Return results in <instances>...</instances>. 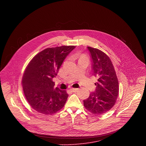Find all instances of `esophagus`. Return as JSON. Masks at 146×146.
<instances>
[{
    "label": "esophagus",
    "mask_w": 146,
    "mask_h": 146,
    "mask_svg": "<svg viewBox=\"0 0 146 146\" xmlns=\"http://www.w3.org/2000/svg\"><path fill=\"white\" fill-rule=\"evenodd\" d=\"M77 90H78V88H72L70 89V91H72V92H76Z\"/></svg>",
    "instance_id": "1"
}]
</instances>
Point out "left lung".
<instances>
[{"instance_id":"obj_1","label":"left lung","mask_w":146,"mask_h":146,"mask_svg":"<svg viewBox=\"0 0 146 146\" xmlns=\"http://www.w3.org/2000/svg\"><path fill=\"white\" fill-rule=\"evenodd\" d=\"M87 48L92 58L93 76L98 81L95 83V91L83 102L87 110L99 115L110 110L115 105L119 92L118 81L109 57L98 49Z\"/></svg>"}]
</instances>
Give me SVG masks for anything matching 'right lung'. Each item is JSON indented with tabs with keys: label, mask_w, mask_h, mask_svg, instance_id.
I'll list each match as a JSON object with an SVG mask.
<instances>
[{
	"label": "right lung",
	"mask_w": 146,
	"mask_h": 146,
	"mask_svg": "<svg viewBox=\"0 0 146 146\" xmlns=\"http://www.w3.org/2000/svg\"><path fill=\"white\" fill-rule=\"evenodd\" d=\"M75 46L48 48L37 54L29 62L23 77V87L31 106L37 112L51 115L65 105L68 98L65 90L55 87L52 78Z\"/></svg>",
	"instance_id": "add662e5"
}]
</instances>
